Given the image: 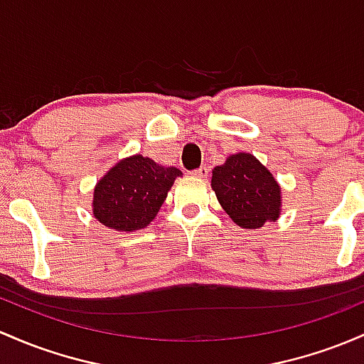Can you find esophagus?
Masks as SVG:
<instances>
[{
    "mask_svg": "<svg viewBox=\"0 0 364 364\" xmlns=\"http://www.w3.org/2000/svg\"><path fill=\"white\" fill-rule=\"evenodd\" d=\"M195 176V178H202V179H205L207 176H209V167L207 166H202V167H198L197 171H193V173H191Z\"/></svg>",
    "mask_w": 364,
    "mask_h": 364,
    "instance_id": "esophagus-1",
    "label": "esophagus"
}]
</instances>
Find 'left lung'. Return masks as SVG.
<instances>
[{
    "label": "left lung",
    "instance_id": "left-lung-1",
    "mask_svg": "<svg viewBox=\"0 0 364 364\" xmlns=\"http://www.w3.org/2000/svg\"><path fill=\"white\" fill-rule=\"evenodd\" d=\"M210 186L231 221L243 230H259L282 214V188L252 154L238 151L215 166Z\"/></svg>",
    "mask_w": 364,
    "mask_h": 364
}]
</instances>
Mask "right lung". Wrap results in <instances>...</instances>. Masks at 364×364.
Returning a JSON list of instances; mask_svg holds the SVG:
<instances>
[{
    "instance_id": "obj_1",
    "label": "right lung",
    "mask_w": 364,
    "mask_h": 364,
    "mask_svg": "<svg viewBox=\"0 0 364 364\" xmlns=\"http://www.w3.org/2000/svg\"><path fill=\"white\" fill-rule=\"evenodd\" d=\"M183 176L143 155H131L112 166L93 190V215L110 230L133 233L155 219L174 179Z\"/></svg>"
}]
</instances>
